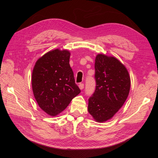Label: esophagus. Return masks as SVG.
Segmentation results:
<instances>
[{"label": "esophagus", "mask_w": 158, "mask_h": 158, "mask_svg": "<svg viewBox=\"0 0 158 158\" xmlns=\"http://www.w3.org/2000/svg\"><path fill=\"white\" fill-rule=\"evenodd\" d=\"M78 86H79V88H80V89H84V84H80L78 85Z\"/></svg>", "instance_id": "esophagus-1"}]
</instances>
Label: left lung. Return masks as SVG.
<instances>
[{
  "label": "left lung",
  "mask_w": 158,
  "mask_h": 158,
  "mask_svg": "<svg viewBox=\"0 0 158 158\" xmlns=\"http://www.w3.org/2000/svg\"><path fill=\"white\" fill-rule=\"evenodd\" d=\"M95 90L88 99V112L98 123L111 119L125 102L130 92L131 78L117 58L98 54L95 60Z\"/></svg>",
  "instance_id": "obj_1"
}]
</instances>
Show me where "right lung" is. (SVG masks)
Returning a JSON list of instances; mask_svg holds the SVG:
<instances>
[{
	"label": "right lung",
	"instance_id": "1",
	"mask_svg": "<svg viewBox=\"0 0 158 158\" xmlns=\"http://www.w3.org/2000/svg\"><path fill=\"white\" fill-rule=\"evenodd\" d=\"M69 51L56 49L38 59L32 71L33 95L40 107L55 117L80 93L70 64Z\"/></svg>",
	"mask_w": 158,
	"mask_h": 158
}]
</instances>
